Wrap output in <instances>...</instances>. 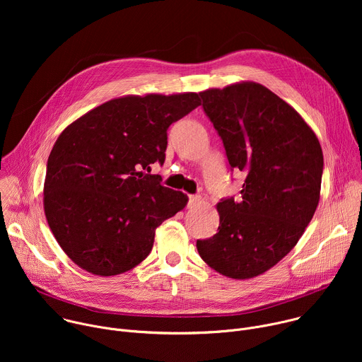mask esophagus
<instances>
[{"label": "esophagus", "instance_id": "1", "mask_svg": "<svg viewBox=\"0 0 362 362\" xmlns=\"http://www.w3.org/2000/svg\"><path fill=\"white\" fill-rule=\"evenodd\" d=\"M200 202H202V196H199V194L190 196L189 197V208H194V206H197Z\"/></svg>", "mask_w": 362, "mask_h": 362}]
</instances>
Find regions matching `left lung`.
I'll use <instances>...</instances> for the list:
<instances>
[{"label": "left lung", "mask_w": 362, "mask_h": 362, "mask_svg": "<svg viewBox=\"0 0 362 362\" xmlns=\"http://www.w3.org/2000/svg\"><path fill=\"white\" fill-rule=\"evenodd\" d=\"M230 169L245 173L239 199L218 204L219 228L196 242L216 272L249 279L298 243L320 202L324 156L318 137L286 101L259 83L200 91Z\"/></svg>", "instance_id": "1"}]
</instances>
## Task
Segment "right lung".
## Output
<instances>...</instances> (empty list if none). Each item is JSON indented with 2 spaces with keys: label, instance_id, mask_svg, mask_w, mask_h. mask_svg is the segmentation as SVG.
Segmentation results:
<instances>
[{
  "label": "right lung",
  "instance_id": "add662e5",
  "mask_svg": "<svg viewBox=\"0 0 362 362\" xmlns=\"http://www.w3.org/2000/svg\"><path fill=\"white\" fill-rule=\"evenodd\" d=\"M200 106L197 93L124 95L90 110L59 136L44 182V214L81 269L113 276L144 261L154 232L187 204L150 165H163L168 129Z\"/></svg>",
  "mask_w": 362,
  "mask_h": 362
}]
</instances>
